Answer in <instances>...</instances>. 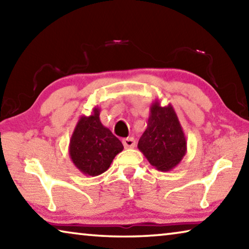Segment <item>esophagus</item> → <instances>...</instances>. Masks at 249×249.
I'll list each match as a JSON object with an SVG mask.
<instances>
[{"instance_id":"esophagus-1","label":"esophagus","mask_w":249,"mask_h":249,"mask_svg":"<svg viewBox=\"0 0 249 249\" xmlns=\"http://www.w3.org/2000/svg\"><path fill=\"white\" fill-rule=\"evenodd\" d=\"M136 144V142L133 137H127V138H124L123 140V145L125 148H133V147Z\"/></svg>"}]
</instances>
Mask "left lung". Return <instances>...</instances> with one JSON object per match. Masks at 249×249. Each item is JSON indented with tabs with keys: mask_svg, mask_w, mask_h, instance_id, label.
I'll return each mask as SVG.
<instances>
[{
	"mask_svg": "<svg viewBox=\"0 0 249 249\" xmlns=\"http://www.w3.org/2000/svg\"><path fill=\"white\" fill-rule=\"evenodd\" d=\"M149 109L147 128L137 147L156 169L170 171L187 154V138L171 104L161 107L155 100Z\"/></svg>",
	"mask_w": 249,
	"mask_h": 249,
	"instance_id": "left-lung-1",
	"label": "left lung"
}]
</instances>
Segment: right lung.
Masks as SVG:
<instances>
[{
    "label": "right lung",
    "mask_w": 249,
    "mask_h": 249,
    "mask_svg": "<svg viewBox=\"0 0 249 249\" xmlns=\"http://www.w3.org/2000/svg\"><path fill=\"white\" fill-rule=\"evenodd\" d=\"M123 149L119 138L101 123L98 107L90 116H80L69 144L70 158L80 172L91 177L103 174Z\"/></svg>",
    "instance_id": "right-lung-1"
}]
</instances>
